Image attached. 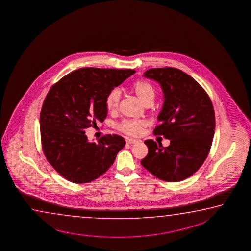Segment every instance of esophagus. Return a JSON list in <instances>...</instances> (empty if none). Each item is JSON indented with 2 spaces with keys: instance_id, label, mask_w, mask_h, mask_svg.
<instances>
[{
  "instance_id": "1",
  "label": "esophagus",
  "mask_w": 251,
  "mask_h": 251,
  "mask_svg": "<svg viewBox=\"0 0 251 251\" xmlns=\"http://www.w3.org/2000/svg\"><path fill=\"white\" fill-rule=\"evenodd\" d=\"M126 143L127 144H134V143H136V142H138L139 140H134V139H130V138H127L126 140Z\"/></svg>"
}]
</instances>
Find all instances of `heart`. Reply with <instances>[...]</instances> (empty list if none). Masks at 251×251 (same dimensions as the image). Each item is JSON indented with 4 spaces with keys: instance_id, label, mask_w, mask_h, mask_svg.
<instances>
[{
    "instance_id": "heart-1",
    "label": "heart",
    "mask_w": 251,
    "mask_h": 251,
    "mask_svg": "<svg viewBox=\"0 0 251 251\" xmlns=\"http://www.w3.org/2000/svg\"><path fill=\"white\" fill-rule=\"evenodd\" d=\"M130 89L132 90V93L135 94L145 105H149L151 102H153L156 95V90L154 86L149 81H145V80H137L134 82H132V85L130 86ZM119 98H120V95H119V90L117 89H112L107 94L104 102L108 111L111 112L116 111V109L119 105ZM146 125L147 122L145 120L124 119L123 121L119 124V130H121L126 134L137 136V135H140V132L146 126Z\"/></svg>"
}]
</instances>
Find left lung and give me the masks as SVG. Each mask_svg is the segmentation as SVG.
<instances>
[{"mask_svg": "<svg viewBox=\"0 0 251 251\" xmlns=\"http://www.w3.org/2000/svg\"><path fill=\"white\" fill-rule=\"evenodd\" d=\"M144 76L162 87L164 103L153 134L163 135L170 144L163 148L145 140L149 153L141 165L165 182H180L194 174L210 152L215 130L213 103L200 83L177 68H151Z\"/></svg>", "mask_w": 251, "mask_h": 251, "instance_id": "8db88e82", "label": "left lung"}]
</instances>
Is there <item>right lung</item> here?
Segmentation results:
<instances>
[{
    "label": "right lung",
    "instance_id": "right-lung-1",
    "mask_svg": "<svg viewBox=\"0 0 251 251\" xmlns=\"http://www.w3.org/2000/svg\"><path fill=\"white\" fill-rule=\"evenodd\" d=\"M135 73L132 69L83 68L69 73L51 86L40 112L43 152L64 178L90 183L114 162L126 140L107 134L89 142L87 128L102 122L107 94Z\"/></svg>",
    "mask_w": 251,
    "mask_h": 251
}]
</instances>
